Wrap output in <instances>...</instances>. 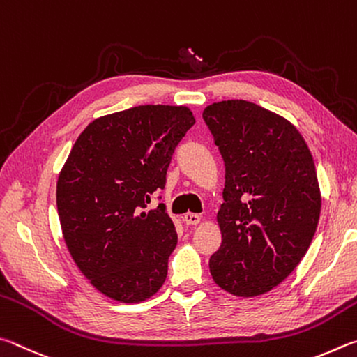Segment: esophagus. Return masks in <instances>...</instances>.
<instances>
[{
	"instance_id": "esophagus-1",
	"label": "esophagus",
	"mask_w": 357,
	"mask_h": 357,
	"mask_svg": "<svg viewBox=\"0 0 357 357\" xmlns=\"http://www.w3.org/2000/svg\"><path fill=\"white\" fill-rule=\"evenodd\" d=\"M183 221L186 224H190V226H196V224L201 222V216L196 215V213H186L183 216Z\"/></svg>"
}]
</instances>
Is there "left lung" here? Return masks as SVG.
Here are the masks:
<instances>
[{"label":"left lung","mask_w":357,"mask_h":357,"mask_svg":"<svg viewBox=\"0 0 357 357\" xmlns=\"http://www.w3.org/2000/svg\"><path fill=\"white\" fill-rule=\"evenodd\" d=\"M202 117L226 166L211 278L230 295H264L290 276L315 235L314 158L295 125L246 100L213 103Z\"/></svg>","instance_id":"obj_1"}]
</instances>
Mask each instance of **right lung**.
Returning a JSON list of instances; mask_svg holds the SVG:
<instances>
[{
	"instance_id": "obj_1",
	"label": "right lung",
	"mask_w": 357,
	"mask_h": 357,
	"mask_svg": "<svg viewBox=\"0 0 357 357\" xmlns=\"http://www.w3.org/2000/svg\"><path fill=\"white\" fill-rule=\"evenodd\" d=\"M195 123L186 106L142 105L96 119L73 144L56 185L62 236L105 296L141 303L165 284L177 234L165 205L144 210Z\"/></svg>"
}]
</instances>
